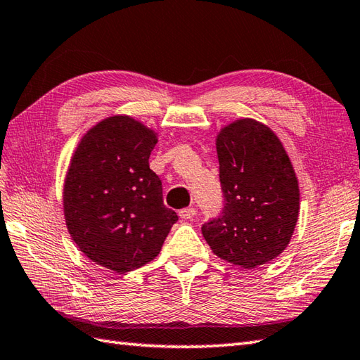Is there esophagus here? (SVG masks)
Wrapping results in <instances>:
<instances>
[{"label": "esophagus", "instance_id": "1", "mask_svg": "<svg viewBox=\"0 0 360 360\" xmlns=\"http://www.w3.org/2000/svg\"><path fill=\"white\" fill-rule=\"evenodd\" d=\"M196 215V209L195 207H187V209H182L179 212V217L182 219H192Z\"/></svg>", "mask_w": 360, "mask_h": 360}]
</instances>
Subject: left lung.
Segmentation results:
<instances>
[{
	"label": "left lung",
	"mask_w": 360,
	"mask_h": 360,
	"mask_svg": "<svg viewBox=\"0 0 360 360\" xmlns=\"http://www.w3.org/2000/svg\"><path fill=\"white\" fill-rule=\"evenodd\" d=\"M224 207L201 231L212 252L254 269L288 248L300 209V190L278 136L255 119H238L217 136Z\"/></svg>",
	"instance_id": "obj_1"
}]
</instances>
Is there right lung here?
Segmentation results:
<instances>
[{"label": "right lung", "mask_w": 360, "mask_h": 360, "mask_svg": "<svg viewBox=\"0 0 360 360\" xmlns=\"http://www.w3.org/2000/svg\"><path fill=\"white\" fill-rule=\"evenodd\" d=\"M156 143L151 128L117 114L88 129L68 168V232L89 259L117 274L155 259L178 221L148 164Z\"/></svg>", "instance_id": "add662e5"}]
</instances>
